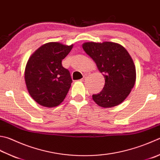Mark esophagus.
Here are the masks:
<instances>
[{
    "label": "esophagus",
    "instance_id": "1",
    "mask_svg": "<svg viewBox=\"0 0 160 160\" xmlns=\"http://www.w3.org/2000/svg\"><path fill=\"white\" fill-rule=\"evenodd\" d=\"M86 75L85 74V75H84V76L83 77V78H82V79H81L80 81H84V79H86Z\"/></svg>",
    "mask_w": 160,
    "mask_h": 160
}]
</instances>
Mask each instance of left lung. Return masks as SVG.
I'll use <instances>...</instances> for the list:
<instances>
[{"mask_svg":"<svg viewBox=\"0 0 160 160\" xmlns=\"http://www.w3.org/2000/svg\"><path fill=\"white\" fill-rule=\"evenodd\" d=\"M83 50L103 73L105 84L92 99L104 108L117 106L130 93L136 81V68L128 51L118 43L104 42H85Z\"/></svg>","mask_w":160,"mask_h":160,"instance_id":"1","label":"left lung"}]
</instances>
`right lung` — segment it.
Listing matches in <instances>:
<instances>
[{"label": "right lung", "mask_w": 160, "mask_h": 160, "mask_svg": "<svg viewBox=\"0 0 160 160\" xmlns=\"http://www.w3.org/2000/svg\"><path fill=\"white\" fill-rule=\"evenodd\" d=\"M72 47V44L49 42L29 58L24 74L26 87L32 98L42 106L57 107L67 95L72 80L70 72L62 67V60Z\"/></svg>", "instance_id": "add662e5"}]
</instances>
